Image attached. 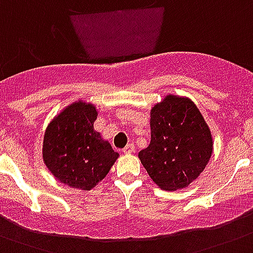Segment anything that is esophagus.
I'll return each instance as SVG.
<instances>
[{
	"instance_id": "1",
	"label": "esophagus",
	"mask_w": 253,
	"mask_h": 253,
	"mask_svg": "<svg viewBox=\"0 0 253 253\" xmlns=\"http://www.w3.org/2000/svg\"><path fill=\"white\" fill-rule=\"evenodd\" d=\"M134 151H135L134 144H127V146L123 148V152H125V154H132Z\"/></svg>"
}]
</instances>
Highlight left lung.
<instances>
[{
    "label": "left lung",
    "instance_id": "left-lung-1",
    "mask_svg": "<svg viewBox=\"0 0 253 253\" xmlns=\"http://www.w3.org/2000/svg\"><path fill=\"white\" fill-rule=\"evenodd\" d=\"M151 142L138 158L155 184L174 192L188 188L212 155L211 131L192 99L167 94L150 111Z\"/></svg>",
    "mask_w": 253,
    "mask_h": 253
}]
</instances>
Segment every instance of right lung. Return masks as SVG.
I'll return each mask as SVG.
<instances>
[{
    "instance_id": "right-lung-1",
    "label": "right lung",
    "mask_w": 253,
    "mask_h": 253,
    "mask_svg": "<svg viewBox=\"0 0 253 253\" xmlns=\"http://www.w3.org/2000/svg\"><path fill=\"white\" fill-rule=\"evenodd\" d=\"M97 115L95 105L79 99L55 115L45 128L43 162L53 177L69 188L91 190L119 158L94 130Z\"/></svg>"
}]
</instances>
